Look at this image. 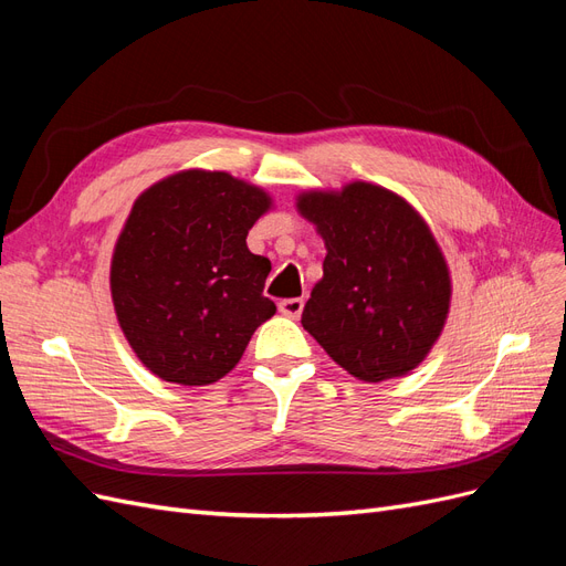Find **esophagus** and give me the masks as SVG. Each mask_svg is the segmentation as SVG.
Here are the masks:
<instances>
[{"mask_svg":"<svg viewBox=\"0 0 566 566\" xmlns=\"http://www.w3.org/2000/svg\"><path fill=\"white\" fill-rule=\"evenodd\" d=\"M304 310V300L302 297H293V300H281L279 302V312L287 318H300Z\"/></svg>","mask_w":566,"mask_h":566,"instance_id":"esophagus-1","label":"esophagus"}]
</instances>
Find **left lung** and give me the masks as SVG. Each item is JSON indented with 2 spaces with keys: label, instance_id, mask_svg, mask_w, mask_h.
I'll use <instances>...</instances> for the list:
<instances>
[{
  "label": "left lung",
  "instance_id": "8db88e82",
  "mask_svg": "<svg viewBox=\"0 0 566 566\" xmlns=\"http://www.w3.org/2000/svg\"><path fill=\"white\" fill-rule=\"evenodd\" d=\"M300 212L325 241L323 279L302 325L354 378L382 382L413 370L449 314V266L422 217L382 186L304 193Z\"/></svg>",
  "mask_w": 566,
  "mask_h": 566
}]
</instances>
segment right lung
<instances>
[{
    "label": "right lung",
    "instance_id": "1",
    "mask_svg": "<svg viewBox=\"0 0 566 566\" xmlns=\"http://www.w3.org/2000/svg\"><path fill=\"white\" fill-rule=\"evenodd\" d=\"M269 205L262 188L202 169L167 177L134 202L113 252L111 293L119 328L158 378L217 382L276 314L264 297L271 262L245 243Z\"/></svg>",
    "mask_w": 566,
    "mask_h": 566
}]
</instances>
